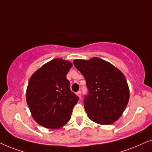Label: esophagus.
<instances>
[{"mask_svg":"<svg viewBox=\"0 0 152 152\" xmlns=\"http://www.w3.org/2000/svg\"><path fill=\"white\" fill-rule=\"evenodd\" d=\"M77 95L80 97V98L81 99V97H82V93H81V91H78V92H77Z\"/></svg>","mask_w":152,"mask_h":152,"instance_id":"34e87169","label":"esophagus"}]
</instances>
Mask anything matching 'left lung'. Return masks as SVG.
<instances>
[{
    "label": "left lung",
    "instance_id": "left-lung-1",
    "mask_svg": "<svg viewBox=\"0 0 152 152\" xmlns=\"http://www.w3.org/2000/svg\"><path fill=\"white\" fill-rule=\"evenodd\" d=\"M73 64L86 80L88 95L84 102L90 120L102 125L117 121L129 99V88L124 74L98 57L75 59Z\"/></svg>",
    "mask_w": 152,
    "mask_h": 152
}]
</instances>
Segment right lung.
<instances>
[{"label": "right lung", "instance_id": "1", "mask_svg": "<svg viewBox=\"0 0 152 152\" xmlns=\"http://www.w3.org/2000/svg\"><path fill=\"white\" fill-rule=\"evenodd\" d=\"M71 62L53 59L34 72L29 80L26 101L32 118L43 127L55 129L69 121L79 97L66 78Z\"/></svg>", "mask_w": 152, "mask_h": 152}]
</instances>
